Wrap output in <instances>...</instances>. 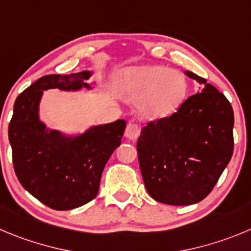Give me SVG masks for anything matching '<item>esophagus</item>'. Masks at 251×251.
<instances>
[{
  "instance_id": "1",
  "label": "esophagus",
  "mask_w": 251,
  "mask_h": 251,
  "mask_svg": "<svg viewBox=\"0 0 251 251\" xmlns=\"http://www.w3.org/2000/svg\"><path fill=\"white\" fill-rule=\"evenodd\" d=\"M140 135V127L137 124H133V123H128L127 126H126V130H125V136L127 137L128 140H135L139 137Z\"/></svg>"
}]
</instances>
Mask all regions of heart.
I'll list each match as a JSON object with an SVG mask.
<instances>
[{
	"label": "heart",
	"mask_w": 251,
	"mask_h": 251,
	"mask_svg": "<svg viewBox=\"0 0 251 251\" xmlns=\"http://www.w3.org/2000/svg\"><path fill=\"white\" fill-rule=\"evenodd\" d=\"M188 90L189 84L183 73L161 65L130 68L121 79V91L130 98H139L137 111L150 120L167 118L177 111Z\"/></svg>",
	"instance_id": "1"
}]
</instances>
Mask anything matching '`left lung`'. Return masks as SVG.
<instances>
[{
	"label": "left lung",
	"mask_w": 251,
	"mask_h": 251,
	"mask_svg": "<svg viewBox=\"0 0 251 251\" xmlns=\"http://www.w3.org/2000/svg\"><path fill=\"white\" fill-rule=\"evenodd\" d=\"M201 84L168 118L150 121L137 140L140 170L154 201L171 205L201 202L212 192L233 154L234 112L224 94Z\"/></svg>",
	"instance_id": "8db88e82"
}]
</instances>
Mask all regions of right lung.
I'll list each match as a JSON object with an SVG mask.
<instances>
[{"label":"right lung","mask_w":251,"mask_h":251,"mask_svg":"<svg viewBox=\"0 0 251 251\" xmlns=\"http://www.w3.org/2000/svg\"><path fill=\"white\" fill-rule=\"evenodd\" d=\"M90 76L88 70L42 76L18 95L13 106L8 139L16 176L25 191L51 209H74L93 201L107 160L121 145L125 120L91 126L76 136L49 130L39 120L44 90L90 89Z\"/></svg>","instance_id":"obj_1"}]
</instances>
